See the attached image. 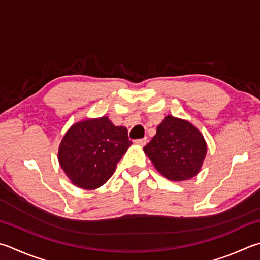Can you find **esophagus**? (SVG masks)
I'll list each match as a JSON object with an SVG mask.
<instances>
[{
    "label": "esophagus",
    "mask_w": 260,
    "mask_h": 260,
    "mask_svg": "<svg viewBox=\"0 0 260 260\" xmlns=\"http://www.w3.org/2000/svg\"><path fill=\"white\" fill-rule=\"evenodd\" d=\"M134 142L136 143V144H139V145H145L146 144V142H148V138H143V139H139V140H135Z\"/></svg>",
    "instance_id": "34e87169"
}]
</instances>
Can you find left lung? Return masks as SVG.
<instances>
[{"instance_id":"8db88e82","label":"left lung","mask_w":260,"mask_h":260,"mask_svg":"<svg viewBox=\"0 0 260 260\" xmlns=\"http://www.w3.org/2000/svg\"><path fill=\"white\" fill-rule=\"evenodd\" d=\"M157 171L171 181H185L199 173L207 153L204 136L191 122L167 116L144 146Z\"/></svg>"}]
</instances>
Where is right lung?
Segmentation results:
<instances>
[{"label": "right lung", "instance_id": "right-lung-1", "mask_svg": "<svg viewBox=\"0 0 260 260\" xmlns=\"http://www.w3.org/2000/svg\"><path fill=\"white\" fill-rule=\"evenodd\" d=\"M131 144L127 128L115 126L108 117L86 119L67 131L58 159L73 184L94 190L112 176Z\"/></svg>", "mask_w": 260, "mask_h": 260}]
</instances>
